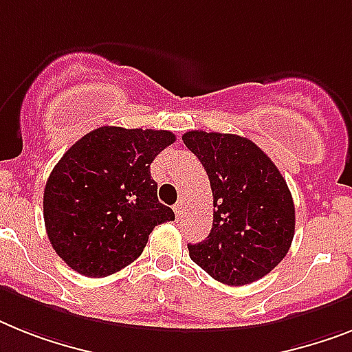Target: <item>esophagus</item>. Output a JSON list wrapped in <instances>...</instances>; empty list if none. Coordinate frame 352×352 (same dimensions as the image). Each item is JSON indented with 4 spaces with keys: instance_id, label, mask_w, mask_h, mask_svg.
I'll use <instances>...</instances> for the list:
<instances>
[{
    "instance_id": "1",
    "label": "esophagus",
    "mask_w": 352,
    "mask_h": 352,
    "mask_svg": "<svg viewBox=\"0 0 352 352\" xmlns=\"http://www.w3.org/2000/svg\"><path fill=\"white\" fill-rule=\"evenodd\" d=\"M174 214H176V217H178L179 221H182L183 217H185V207H183V203L174 205Z\"/></svg>"
}]
</instances>
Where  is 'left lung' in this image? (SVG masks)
<instances>
[{
  "mask_svg": "<svg viewBox=\"0 0 352 352\" xmlns=\"http://www.w3.org/2000/svg\"><path fill=\"white\" fill-rule=\"evenodd\" d=\"M182 138L207 170L214 197L212 230L188 245L190 259L228 286L259 280L286 257L295 235L286 179L248 138L207 131H188Z\"/></svg>",
  "mask_w": 352,
  "mask_h": 352,
  "instance_id": "obj_1",
  "label": "left lung"
}]
</instances>
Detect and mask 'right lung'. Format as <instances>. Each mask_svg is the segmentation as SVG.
<instances>
[{
    "instance_id": "obj_1",
    "label": "right lung",
    "mask_w": 352,
    "mask_h": 352,
    "mask_svg": "<svg viewBox=\"0 0 352 352\" xmlns=\"http://www.w3.org/2000/svg\"><path fill=\"white\" fill-rule=\"evenodd\" d=\"M170 131L104 126L84 135L52 170L43 196L48 239L69 268L107 277L138 259L149 234L174 221L158 201L153 160Z\"/></svg>"
}]
</instances>
